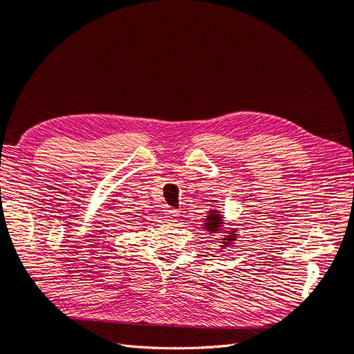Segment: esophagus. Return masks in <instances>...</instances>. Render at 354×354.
Segmentation results:
<instances>
[{"mask_svg":"<svg viewBox=\"0 0 354 354\" xmlns=\"http://www.w3.org/2000/svg\"><path fill=\"white\" fill-rule=\"evenodd\" d=\"M165 212H167V217H168L169 221H177L178 217H180V212L174 208H167Z\"/></svg>","mask_w":354,"mask_h":354,"instance_id":"obj_1","label":"esophagus"}]
</instances>
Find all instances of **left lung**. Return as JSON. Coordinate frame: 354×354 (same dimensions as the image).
Listing matches in <instances>:
<instances>
[{
	"label": "left lung",
	"mask_w": 354,
	"mask_h": 354,
	"mask_svg": "<svg viewBox=\"0 0 354 354\" xmlns=\"http://www.w3.org/2000/svg\"><path fill=\"white\" fill-rule=\"evenodd\" d=\"M207 223H205V227L208 229V232L211 233H217L218 230H221V224H223V216H220V214H217L216 211L209 212L208 218H205ZM234 234L236 233H230V238H226L224 239V242H221L223 245H229L230 241H234Z\"/></svg>",
	"instance_id": "left-lung-1"
}]
</instances>
